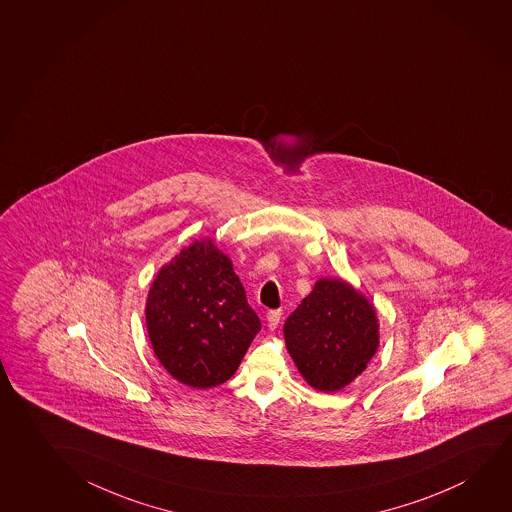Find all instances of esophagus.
I'll return each mask as SVG.
<instances>
[{"instance_id":"1","label":"esophagus","mask_w":512,"mask_h":512,"mask_svg":"<svg viewBox=\"0 0 512 512\" xmlns=\"http://www.w3.org/2000/svg\"><path fill=\"white\" fill-rule=\"evenodd\" d=\"M280 317H282L280 310H269L268 315H266L269 330H275L278 323H280Z\"/></svg>"}]
</instances>
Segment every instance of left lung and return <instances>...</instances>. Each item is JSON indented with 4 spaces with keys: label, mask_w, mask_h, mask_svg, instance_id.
Instances as JSON below:
<instances>
[{
    "label": "left lung",
    "mask_w": 512,
    "mask_h": 512,
    "mask_svg": "<svg viewBox=\"0 0 512 512\" xmlns=\"http://www.w3.org/2000/svg\"><path fill=\"white\" fill-rule=\"evenodd\" d=\"M284 337L308 385L333 394L358 378L378 351V317L353 285L321 278L287 317Z\"/></svg>",
    "instance_id": "1"
}]
</instances>
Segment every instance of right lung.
Masks as SVG:
<instances>
[{"label": "right lung", "instance_id": "right-lung-1", "mask_svg": "<svg viewBox=\"0 0 512 512\" xmlns=\"http://www.w3.org/2000/svg\"><path fill=\"white\" fill-rule=\"evenodd\" d=\"M145 321L166 372L193 388L232 378L260 331L232 260L213 239L193 241L159 269Z\"/></svg>", "mask_w": 512, "mask_h": 512}]
</instances>
